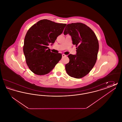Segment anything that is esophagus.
Instances as JSON below:
<instances>
[{"label": "esophagus", "mask_w": 122, "mask_h": 122, "mask_svg": "<svg viewBox=\"0 0 122 122\" xmlns=\"http://www.w3.org/2000/svg\"><path fill=\"white\" fill-rule=\"evenodd\" d=\"M65 57H66V55H65L64 54H62V57H63V58Z\"/></svg>", "instance_id": "1"}]
</instances>
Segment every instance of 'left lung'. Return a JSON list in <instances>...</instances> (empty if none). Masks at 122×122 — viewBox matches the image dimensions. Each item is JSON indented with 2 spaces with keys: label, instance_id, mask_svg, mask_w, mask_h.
Segmentation results:
<instances>
[{
  "label": "left lung",
  "instance_id": "left-lung-1",
  "mask_svg": "<svg viewBox=\"0 0 122 122\" xmlns=\"http://www.w3.org/2000/svg\"><path fill=\"white\" fill-rule=\"evenodd\" d=\"M64 35L71 36L76 45V55L70 54L65 70L70 76L80 79L86 76L96 63L98 52L97 38L93 30L86 25L74 23L67 25Z\"/></svg>",
  "mask_w": 122,
  "mask_h": 122
}]
</instances>
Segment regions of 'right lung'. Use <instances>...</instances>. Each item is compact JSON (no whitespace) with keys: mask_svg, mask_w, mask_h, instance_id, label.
<instances>
[{"mask_svg":"<svg viewBox=\"0 0 122 122\" xmlns=\"http://www.w3.org/2000/svg\"><path fill=\"white\" fill-rule=\"evenodd\" d=\"M66 24L43 19L33 25L24 39L23 52L30 70L37 75L48 74L62 58V54L51 52L48 46L54 43Z\"/></svg>","mask_w":122,"mask_h":122,"instance_id":"add662e5","label":"right lung"}]
</instances>
